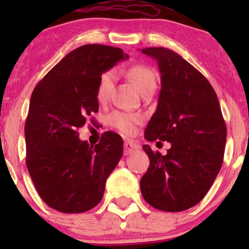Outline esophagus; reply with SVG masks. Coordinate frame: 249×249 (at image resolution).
<instances>
[{"instance_id":"1","label":"esophagus","mask_w":249,"mask_h":249,"mask_svg":"<svg viewBox=\"0 0 249 249\" xmlns=\"http://www.w3.org/2000/svg\"><path fill=\"white\" fill-rule=\"evenodd\" d=\"M138 148H139L138 145H137L136 142L132 141H128V139H126V141L124 142V154L125 156L133 153L134 151H137Z\"/></svg>"}]
</instances>
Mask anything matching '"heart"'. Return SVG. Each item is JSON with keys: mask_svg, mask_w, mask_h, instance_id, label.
Returning a JSON list of instances; mask_svg holds the SVG:
<instances>
[{"mask_svg": "<svg viewBox=\"0 0 249 249\" xmlns=\"http://www.w3.org/2000/svg\"><path fill=\"white\" fill-rule=\"evenodd\" d=\"M126 76L139 92L144 93L147 91H154L157 87V76L150 67L144 64H136L126 70ZM113 72L107 71L99 77L97 84L96 96L101 103L107 101L108 93L113 84ZM142 122V116L138 113H126L122 111H115L107 117V124L111 127H115L122 133L128 134L133 131L134 126Z\"/></svg>", "mask_w": 249, "mask_h": 249, "instance_id": "1", "label": "heart"}]
</instances>
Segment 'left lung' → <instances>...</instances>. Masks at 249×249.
Wrapping results in <instances>:
<instances>
[{"label":"left lung","instance_id":"left-lung-1","mask_svg":"<svg viewBox=\"0 0 249 249\" xmlns=\"http://www.w3.org/2000/svg\"><path fill=\"white\" fill-rule=\"evenodd\" d=\"M142 53L156 59L161 75L158 107L145 138L166 141L171 147L162 156L142 146L150 166L141 191L157 210L181 212L201 201L213 185L227 130L215 91L200 71L166 48H145Z\"/></svg>","mask_w":249,"mask_h":249}]
</instances>
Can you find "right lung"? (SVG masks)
Wrapping results in <instances>:
<instances>
[{
    "mask_svg": "<svg viewBox=\"0 0 249 249\" xmlns=\"http://www.w3.org/2000/svg\"><path fill=\"white\" fill-rule=\"evenodd\" d=\"M127 57L119 48L82 45L57 63L31 93L25 162L39 196L58 212L83 213L97 206L121 160V136L108 131L92 146L78 138V128L98 112L99 77Z\"/></svg>",
    "mask_w": 249,
    "mask_h": 249,
    "instance_id": "obj_1",
    "label": "right lung"
}]
</instances>
